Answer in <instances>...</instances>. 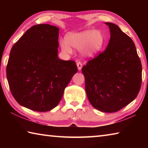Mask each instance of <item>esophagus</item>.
<instances>
[{
  "instance_id": "esophagus-1",
  "label": "esophagus",
  "mask_w": 148,
  "mask_h": 148,
  "mask_svg": "<svg viewBox=\"0 0 148 148\" xmlns=\"http://www.w3.org/2000/svg\"><path fill=\"white\" fill-rule=\"evenodd\" d=\"M76 65H77V70H78L79 71H81L82 68V62H77Z\"/></svg>"
}]
</instances>
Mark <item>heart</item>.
Returning <instances> with one entry per match:
<instances>
[{"instance_id":"b5f03b06","label":"heart","mask_w":148,"mask_h":148,"mask_svg":"<svg viewBox=\"0 0 148 148\" xmlns=\"http://www.w3.org/2000/svg\"><path fill=\"white\" fill-rule=\"evenodd\" d=\"M65 41L60 42V47L64 53H71L72 47L79 49L83 57L92 58L101 51L104 39L99 31L86 30L79 32H69L65 36Z\"/></svg>"}]
</instances>
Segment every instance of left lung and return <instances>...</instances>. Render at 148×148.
Instances as JSON below:
<instances>
[{
    "mask_svg": "<svg viewBox=\"0 0 148 148\" xmlns=\"http://www.w3.org/2000/svg\"><path fill=\"white\" fill-rule=\"evenodd\" d=\"M105 51L87 62L82 72L86 92L95 109L113 113L136 99L142 83V64L132 40L112 23Z\"/></svg>",
    "mask_w": 148,
    "mask_h": 148,
    "instance_id": "obj_1",
    "label": "left lung"
}]
</instances>
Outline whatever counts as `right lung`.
Here are the masks:
<instances>
[{
    "instance_id": "right-lung-1",
    "label": "right lung",
    "mask_w": 148,
    "mask_h": 148,
    "mask_svg": "<svg viewBox=\"0 0 148 148\" xmlns=\"http://www.w3.org/2000/svg\"><path fill=\"white\" fill-rule=\"evenodd\" d=\"M59 32L56 26L36 25L12 47L6 76L12 95L22 106L36 112L53 109L77 72L74 61L59 59Z\"/></svg>"
}]
</instances>
